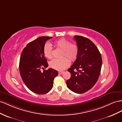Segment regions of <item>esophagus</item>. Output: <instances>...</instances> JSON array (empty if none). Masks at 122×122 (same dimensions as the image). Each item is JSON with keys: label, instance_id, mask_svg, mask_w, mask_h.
<instances>
[{"label": "esophagus", "instance_id": "1", "mask_svg": "<svg viewBox=\"0 0 122 122\" xmlns=\"http://www.w3.org/2000/svg\"><path fill=\"white\" fill-rule=\"evenodd\" d=\"M63 73H64L63 71H59V75H62Z\"/></svg>", "mask_w": 122, "mask_h": 122}]
</instances>
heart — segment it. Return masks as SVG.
Masks as SVG:
<instances>
[{
    "mask_svg": "<svg viewBox=\"0 0 122 122\" xmlns=\"http://www.w3.org/2000/svg\"><path fill=\"white\" fill-rule=\"evenodd\" d=\"M54 44L57 48L62 51V57L66 56L60 59H55L50 62V66L52 68L58 71H62L70 65V61H75L78 55V47L75 44H71L69 41L62 39L55 42ZM45 56L49 59L52 58V48L49 44H45L43 48ZM68 58L69 59H68Z\"/></svg>",
    "mask_w": 122,
    "mask_h": 122,
    "instance_id": "b5f03b06",
    "label": "heart"
}]
</instances>
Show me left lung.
I'll return each instance as SVG.
<instances>
[{"mask_svg":"<svg viewBox=\"0 0 122 122\" xmlns=\"http://www.w3.org/2000/svg\"><path fill=\"white\" fill-rule=\"evenodd\" d=\"M74 39L78 47V55L68 71L70 78L66 81L67 88L78 94L92 88L97 81L102 65V58L96 45L91 40L80 36Z\"/></svg>","mask_w":122,"mask_h":122,"instance_id":"left-lung-1","label":"left lung"}]
</instances>
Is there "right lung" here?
<instances>
[{"label":"right lung","instance_id":"right-lung-1","mask_svg":"<svg viewBox=\"0 0 122 122\" xmlns=\"http://www.w3.org/2000/svg\"><path fill=\"white\" fill-rule=\"evenodd\" d=\"M52 38L41 36L29 43L23 49L20 56L19 69L21 78L30 91L37 94H45L53 87L55 78L58 71L48 67L43 52L47 41ZM41 69H43L42 72Z\"/></svg>","mask_w":122,"mask_h":122}]
</instances>
